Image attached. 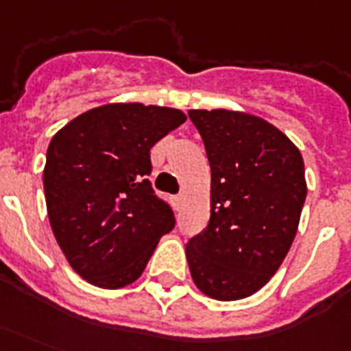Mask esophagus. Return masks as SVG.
I'll return each mask as SVG.
<instances>
[{
    "label": "esophagus",
    "mask_w": 351,
    "mask_h": 351,
    "mask_svg": "<svg viewBox=\"0 0 351 351\" xmlns=\"http://www.w3.org/2000/svg\"><path fill=\"white\" fill-rule=\"evenodd\" d=\"M171 202H173V206H175V208H180V204H182V195L171 197Z\"/></svg>",
    "instance_id": "34e87169"
}]
</instances>
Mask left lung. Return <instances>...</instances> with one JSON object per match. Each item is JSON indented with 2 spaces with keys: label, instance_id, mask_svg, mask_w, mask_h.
<instances>
[{
  "label": "left lung",
  "instance_id": "left-lung-1",
  "mask_svg": "<svg viewBox=\"0 0 351 351\" xmlns=\"http://www.w3.org/2000/svg\"><path fill=\"white\" fill-rule=\"evenodd\" d=\"M212 171L210 219L186 245L197 288L219 301L271 279L294 241L307 197L303 158L264 119L227 110L188 113Z\"/></svg>",
  "mask_w": 351,
  "mask_h": 351
}]
</instances>
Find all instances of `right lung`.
<instances>
[{
  "mask_svg": "<svg viewBox=\"0 0 351 351\" xmlns=\"http://www.w3.org/2000/svg\"><path fill=\"white\" fill-rule=\"evenodd\" d=\"M182 111L110 104L82 113L48 147L44 193L59 247L85 281L123 288L143 274L175 214L156 195L150 149Z\"/></svg>",
  "mask_w": 351,
  "mask_h": 351,
  "instance_id": "add662e5",
  "label": "right lung"
}]
</instances>
